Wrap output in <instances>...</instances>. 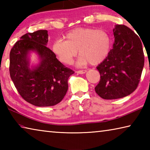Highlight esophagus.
Returning <instances> with one entry per match:
<instances>
[{"label":"esophagus","mask_w":150,"mask_h":150,"mask_svg":"<svg viewBox=\"0 0 150 150\" xmlns=\"http://www.w3.org/2000/svg\"><path fill=\"white\" fill-rule=\"evenodd\" d=\"M86 72H87V70H79L76 71V73H78V74H84Z\"/></svg>","instance_id":"obj_1"}]
</instances>
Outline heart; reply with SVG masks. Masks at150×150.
I'll use <instances>...</instances> for the list:
<instances>
[{"label": "heart", "instance_id": "heart-1", "mask_svg": "<svg viewBox=\"0 0 150 150\" xmlns=\"http://www.w3.org/2000/svg\"><path fill=\"white\" fill-rule=\"evenodd\" d=\"M65 40H57L52 45V50L61 62L71 64L79 54V65L90 63L93 65L103 62L110 51L112 40L105 30L91 28H77L65 35Z\"/></svg>", "mask_w": 150, "mask_h": 150}]
</instances>
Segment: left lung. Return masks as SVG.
<instances>
[{"mask_svg":"<svg viewBox=\"0 0 150 150\" xmlns=\"http://www.w3.org/2000/svg\"><path fill=\"white\" fill-rule=\"evenodd\" d=\"M115 42L107 57L96 69L100 79L95 92L104 99L123 98L136 89L144 65L140 39L124 25L113 29Z\"/></svg>","mask_w":150,"mask_h":150,"instance_id":"1","label":"left lung"}]
</instances>
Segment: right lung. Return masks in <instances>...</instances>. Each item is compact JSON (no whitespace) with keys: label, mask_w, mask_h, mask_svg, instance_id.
Masks as SVG:
<instances>
[{"label":"right lung","mask_w":150,"mask_h":150,"mask_svg":"<svg viewBox=\"0 0 150 150\" xmlns=\"http://www.w3.org/2000/svg\"><path fill=\"white\" fill-rule=\"evenodd\" d=\"M47 31L27 33L16 42L10 53V75L24 99L36 106L57 105L68 89V79L74 71L65 67L46 45ZM36 52L40 62L30 68L29 55Z\"/></svg>","instance_id":"add662e5"}]
</instances>
